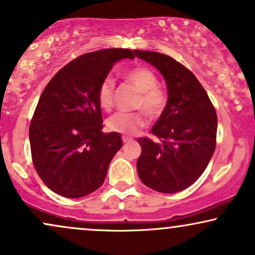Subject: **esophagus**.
I'll list each match as a JSON object with an SVG mask.
<instances>
[{"instance_id":"obj_1","label":"esophagus","mask_w":255,"mask_h":255,"mask_svg":"<svg viewBox=\"0 0 255 255\" xmlns=\"http://www.w3.org/2000/svg\"><path fill=\"white\" fill-rule=\"evenodd\" d=\"M122 141H124L125 143H127V142H130V141H133V139L129 136H122Z\"/></svg>"}]
</instances>
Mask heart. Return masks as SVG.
I'll return each instance as SVG.
<instances>
[{
  "instance_id": "1",
  "label": "heart",
  "mask_w": 255,
  "mask_h": 255,
  "mask_svg": "<svg viewBox=\"0 0 255 255\" xmlns=\"http://www.w3.org/2000/svg\"><path fill=\"white\" fill-rule=\"evenodd\" d=\"M125 77L140 91L135 102V108L142 109L152 120L161 116L166 108L167 97L164 90L158 87L159 82L155 73L146 67H136L126 73ZM114 81L112 78H106L98 88V104L103 110L110 112L114 107ZM145 113H118L107 121V126L112 131L124 135H135L147 125Z\"/></svg>"
}]
</instances>
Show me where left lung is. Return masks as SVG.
Returning <instances> with one entry per match:
<instances>
[{
  "instance_id": "left-lung-1",
  "label": "left lung",
  "mask_w": 255,
  "mask_h": 255,
  "mask_svg": "<svg viewBox=\"0 0 255 255\" xmlns=\"http://www.w3.org/2000/svg\"><path fill=\"white\" fill-rule=\"evenodd\" d=\"M134 53L160 71L168 93L166 108L151 129L160 142L137 139V174L158 192L182 191L201 177L215 151V108L194 73L173 58L149 51Z\"/></svg>"
}]
</instances>
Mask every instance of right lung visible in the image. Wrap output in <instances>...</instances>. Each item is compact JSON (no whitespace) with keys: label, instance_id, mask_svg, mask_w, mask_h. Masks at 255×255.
Masks as SVG:
<instances>
[{"label":"right lung","instance_id":"add662e5","mask_svg":"<svg viewBox=\"0 0 255 255\" xmlns=\"http://www.w3.org/2000/svg\"><path fill=\"white\" fill-rule=\"evenodd\" d=\"M134 54L107 48L83 54L46 85L29 126L33 165L41 180L67 198L87 196L102 185L122 147L119 133H103L97 101L101 83L116 61Z\"/></svg>","mask_w":255,"mask_h":255}]
</instances>
